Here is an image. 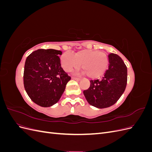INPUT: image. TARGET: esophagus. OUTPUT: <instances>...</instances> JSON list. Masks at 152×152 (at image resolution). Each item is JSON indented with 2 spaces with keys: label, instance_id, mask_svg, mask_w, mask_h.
Wrapping results in <instances>:
<instances>
[{
  "label": "esophagus",
  "instance_id": "esophagus-1",
  "mask_svg": "<svg viewBox=\"0 0 152 152\" xmlns=\"http://www.w3.org/2000/svg\"><path fill=\"white\" fill-rule=\"evenodd\" d=\"M72 79H75V80H78V81H79V80H81L80 78H78V77H72Z\"/></svg>",
  "mask_w": 152,
  "mask_h": 152
}]
</instances>
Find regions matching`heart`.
I'll return each mask as SVG.
<instances>
[{"instance_id":"b5f03b06","label":"heart","mask_w":152,"mask_h":152,"mask_svg":"<svg viewBox=\"0 0 152 152\" xmlns=\"http://www.w3.org/2000/svg\"><path fill=\"white\" fill-rule=\"evenodd\" d=\"M81 64L84 73L91 79H96L107 70L109 59L105 53L94 49H82L73 55L67 53L61 55V65L66 72L79 68Z\"/></svg>"}]
</instances>
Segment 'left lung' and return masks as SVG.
I'll return each instance as SVG.
<instances>
[{
	"instance_id": "8db88e82",
	"label": "left lung",
	"mask_w": 152,
	"mask_h": 152,
	"mask_svg": "<svg viewBox=\"0 0 152 152\" xmlns=\"http://www.w3.org/2000/svg\"><path fill=\"white\" fill-rule=\"evenodd\" d=\"M108 59V68L102 79L90 80L89 89L83 91L87 102L98 108H107L115 103L127 85V69L122 58L110 53Z\"/></svg>"
}]
</instances>
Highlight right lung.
Segmentation results:
<instances>
[{"mask_svg":"<svg viewBox=\"0 0 152 152\" xmlns=\"http://www.w3.org/2000/svg\"><path fill=\"white\" fill-rule=\"evenodd\" d=\"M61 50L38 49L26 58L23 73L25 91L30 98L40 107L56 103L71 77L61 68Z\"/></svg>","mask_w":152,"mask_h":152,"instance_id":"1","label":"right lung"}]
</instances>
